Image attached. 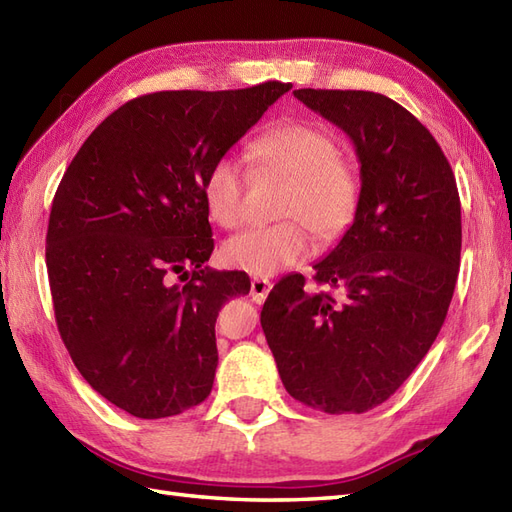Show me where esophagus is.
<instances>
[{
  "label": "esophagus",
  "mask_w": 512,
  "mask_h": 512,
  "mask_svg": "<svg viewBox=\"0 0 512 512\" xmlns=\"http://www.w3.org/2000/svg\"><path fill=\"white\" fill-rule=\"evenodd\" d=\"M270 288H272V283H270L268 279L255 277V279L251 281V296H253V301H255V303H264L268 292H270Z\"/></svg>",
  "instance_id": "obj_1"
}]
</instances>
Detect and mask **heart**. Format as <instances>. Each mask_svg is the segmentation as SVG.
Segmentation results:
<instances>
[{"label": "heart", "instance_id": "heart-1", "mask_svg": "<svg viewBox=\"0 0 512 512\" xmlns=\"http://www.w3.org/2000/svg\"><path fill=\"white\" fill-rule=\"evenodd\" d=\"M253 154L266 170L277 174L283 189L279 216L270 227L248 229L222 246V261L253 277H272L299 264L312 251V233L329 242L349 227L360 202V181L340 159L336 139L310 122H283L261 135ZM246 170L233 154L209 165L202 196L213 222L224 229L244 220Z\"/></svg>", "mask_w": 512, "mask_h": 512}]
</instances>
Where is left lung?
I'll list each match as a JSON object with an SVG mask.
<instances>
[{
    "label": "left lung",
    "instance_id": "obj_1",
    "mask_svg": "<svg viewBox=\"0 0 512 512\" xmlns=\"http://www.w3.org/2000/svg\"><path fill=\"white\" fill-rule=\"evenodd\" d=\"M342 128L360 159V202L338 246L314 266L331 292L281 279L261 329L281 382L305 406L362 414L412 375L441 331L460 268V196L430 130L373 91L296 89Z\"/></svg>",
    "mask_w": 512,
    "mask_h": 512
}]
</instances>
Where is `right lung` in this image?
<instances>
[{"mask_svg": "<svg viewBox=\"0 0 512 512\" xmlns=\"http://www.w3.org/2000/svg\"><path fill=\"white\" fill-rule=\"evenodd\" d=\"M290 89L139 95L93 130L56 189L45 261L58 331L89 386L137 419L209 397L218 312L251 281L202 266L213 251L202 183Z\"/></svg>", "mask_w": 512, "mask_h": 512, "instance_id": "add662e5", "label": "right lung"}]
</instances>
